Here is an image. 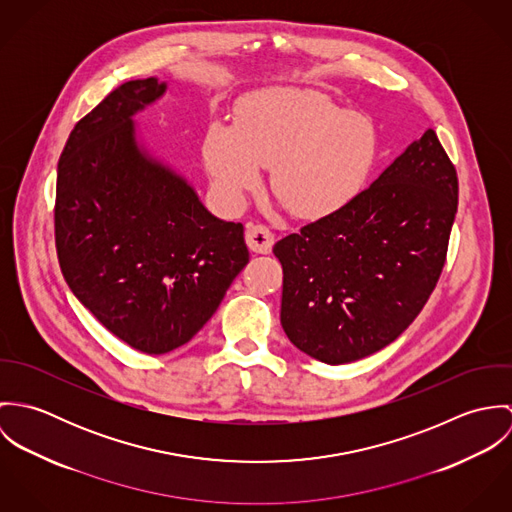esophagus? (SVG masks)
Segmentation results:
<instances>
[{"mask_svg": "<svg viewBox=\"0 0 512 512\" xmlns=\"http://www.w3.org/2000/svg\"><path fill=\"white\" fill-rule=\"evenodd\" d=\"M246 244L256 254H270L274 246V234L264 224L246 226Z\"/></svg>", "mask_w": 512, "mask_h": 512, "instance_id": "1", "label": "esophagus"}]
</instances>
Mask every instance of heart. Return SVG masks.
<instances>
[{
	"label": "heart",
	"instance_id": "obj_1",
	"mask_svg": "<svg viewBox=\"0 0 512 512\" xmlns=\"http://www.w3.org/2000/svg\"><path fill=\"white\" fill-rule=\"evenodd\" d=\"M203 157L228 209H240L270 167V189L295 219H331L365 195L380 134L368 116L323 92L268 88L240 104L234 126H209Z\"/></svg>",
	"mask_w": 512,
	"mask_h": 512
}]
</instances>
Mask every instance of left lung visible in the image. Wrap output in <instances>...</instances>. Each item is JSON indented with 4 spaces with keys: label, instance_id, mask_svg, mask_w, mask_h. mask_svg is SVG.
I'll return each instance as SVG.
<instances>
[{
    "label": "left lung",
    "instance_id": "1",
    "mask_svg": "<svg viewBox=\"0 0 512 512\" xmlns=\"http://www.w3.org/2000/svg\"><path fill=\"white\" fill-rule=\"evenodd\" d=\"M457 191L455 167L428 130L353 207L276 242L280 319L293 345L345 365L400 337L438 284Z\"/></svg>",
    "mask_w": 512,
    "mask_h": 512
}]
</instances>
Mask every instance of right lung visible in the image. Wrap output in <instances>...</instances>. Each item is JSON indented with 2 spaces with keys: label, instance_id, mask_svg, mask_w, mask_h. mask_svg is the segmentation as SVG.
<instances>
[{
  "label": "right lung",
  "instance_id": "add662e5",
  "mask_svg": "<svg viewBox=\"0 0 512 512\" xmlns=\"http://www.w3.org/2000/svg\"><path fill=\"white\" fill-rule=\"evenodd\" d=\"M165 92L155 76L112 90L74 126L57 171L63 276L110 333L147 355L189 343L248 264L244 226L211 215L138 134L134 116Z\"/></svg>",
  "mask_w": 512,
  "mask_h": 512
}]
</instances>
